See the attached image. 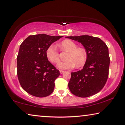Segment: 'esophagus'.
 Returning a JSON list of instances; mask_svg holds the SVG:
<instances>
[{"mask_svg": "<svg viewBox=\"0 0 125 125\" xmlns=\"http://www.w3.org/2000/svg\"><path fill=\"white\" fill-rule=\"evenodd\" d=\"M64 71H62V70H59V72H60L61 74H62V73H64Z\"/></svg>", "mask_w": 125, "mask_h": 125, "instance_id": "34e87169", "label": "esophagus"}]
</instances>
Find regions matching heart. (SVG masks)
<instances>
[{"instance_id": "1", "label": "heart", "mask_w": 125, "mask_h": 125, "mask_svg": "<svg viewBox=\"0 0 125 125\" xmlns=\"http://www.w3.org/2000/svg\"><path fill=\"white\" fill-rule=\"evenodd\" d=\"M61 48L64 51L69 52L67 57V61L59 62L57 66L61 70L72 69L76 66L81 68L86 62L87 55L86 51L83 48H77V45L74 42L69 39L62 41L59 44ZM46 55L51 62L57 63L59 61V53L54 45H51L46 51Z\"/></svg>"}]
</instances>
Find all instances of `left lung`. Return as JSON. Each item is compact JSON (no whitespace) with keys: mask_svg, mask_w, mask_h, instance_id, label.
<instances>
[{"mask_svg":"<svg viewBox=\"0 0 125 125\" xmlns=\"http://www.w3.org/2000/svg\"><path fill=\"white\" fill-rule=\"evenodd\" d=\"M66 38L81 43L87 55L82 70L71 73L68 83L70 91L80 97L97 94L104 88L108 76L110 58L107 46L99 38L87 35Z\"/></svg>","mask_w":125,"mask_h":125,"instance_id":"1","label":"left lung"}]
</instances>
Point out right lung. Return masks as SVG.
<instances>
[{"mask_svg":"<svg viewBox=\"0 0 125 125\" xmlns=\"http://www.w3.org/2000/svg\"><path fill=\"white\" fill-rule=\"evenodd\" d=\"M62 36L41 34L29 35L20 45L17 56V75L21 87L38 97L50 95L60 73L48 60V47Z\"/></svg>","mask_w":125,"mask_h":125,"instance_id":"obj_1","label":"right lung"}]
</instances>
